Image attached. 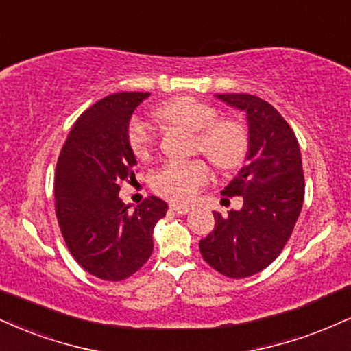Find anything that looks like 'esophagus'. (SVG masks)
<instances>
[{"instance_id":"1","label":"esophagus","mask_w":351,"mask_h":351,"mask_svg":"<svg viewBox=\"0 0 351 351\" xmlns=\"http://www.w3.org/2000/svg\"><path fill=\"white\" fill-rule=\"evenodd\" d=\"M170 209L175 210L176 214H188L189 213V206H184V204H170Z\"/></svg>"}]
</instances>
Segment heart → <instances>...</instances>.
<instances>
[{
  "label": "heart",
  "mask_w": 351,
  "mask_h": 351,
  "mask_svg": "<svg viewBox=\"0 0 351 351\" xmlns=\"http://www.w3.org/2000/svg\"><path fill=\"white\" fill-rule=\"evenodd\" d=\"M157 116L171 125H178L196 134L194 149L199 150L219 170H234L247 157L248 130L237 119H217V109L204 101L181 96L158 108ZM154 125L142 117H134L129 124L130 149L137 157H147L155 145ZM210 173L202 160L168 162L154 175L155 191L176 202L194 199L197 191L209 183Z\"/></svg>",
  "instance_id": "obj_1"
}]
</instances>
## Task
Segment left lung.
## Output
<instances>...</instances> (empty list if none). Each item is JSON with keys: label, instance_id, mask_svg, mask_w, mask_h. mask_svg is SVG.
I'll list each match as a JSON object with an SVG mask.
<instances>
[{"label": "left lung", "instance_id": "left-lung-1", "mask_svg": "<svg viewBox=\"0 0 351 351\" xmlns=\"http://www.w3.org/2000/svg\"><path fill=\"white\" fill-rule=\"evenodd\" d=\"M245 112L247 165L222 189L242 196L240 210H214V230L199 242L202 258L223 276L247 278L276 260L293 234L304 201L301 150L289 124L271 104L243 93L216 95Z\"/></svg>", "mask_w": 351, "mask_h": 351}]
</instances>
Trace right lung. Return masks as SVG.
<instances>
[{"label":"right lung","mask_w":351,"mask_h":351,"mask_svg":"<svg viewBox=\"0 0 351 351\" xmlns=\"http://www.w3.org/2000/svg\"><path fill=\"white\" fill-rule=\"evenodd\" d=\"M150 93H114L88 108L66 137L55 170V213L66 247L82 268L121 281L154 250V227L168 204L147 197L134 210L121 201L137 165L129 143L134 109Z\"/></svg>","instance_id":"1"}]
</instances>
